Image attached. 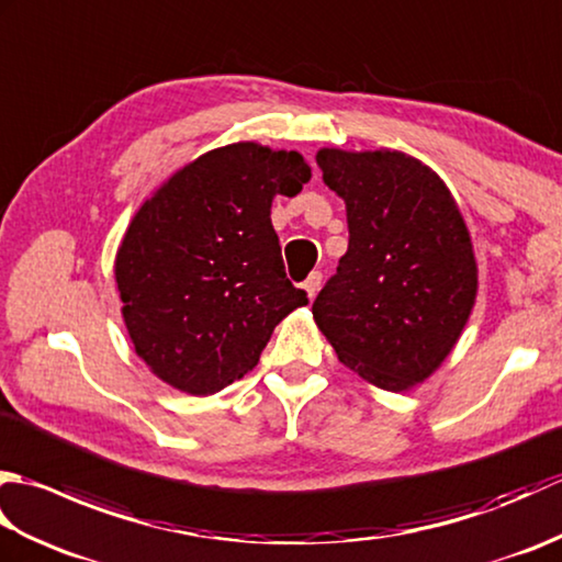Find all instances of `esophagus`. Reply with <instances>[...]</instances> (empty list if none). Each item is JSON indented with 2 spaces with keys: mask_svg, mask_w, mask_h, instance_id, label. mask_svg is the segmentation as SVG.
Wrapping results in <instances>:
<instances>
[{
  "mask_svg": "<svg viewBox=\"0 0 562 562\" xmlns=\"http://www.w3.org/2000/svg\"><path fill=\"white\" fill-rule=\"evenodd\" d=\"M321 280H324V274H321L318 270L308 274V278L304 280V292L308 294V300H314V296H316V292L321 288Z\"/></svg>",
  "mask_w": 562,
  "mask_h": 562,
  "instance_id": "34e87169",
  "label": "esophagus"
}]
</instances>
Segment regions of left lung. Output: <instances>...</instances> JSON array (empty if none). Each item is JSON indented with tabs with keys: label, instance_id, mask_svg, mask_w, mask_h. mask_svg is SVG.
I'll return each instance as SVG.
<instances>
[{
	"label": "left lung",
	"instance_id": "left-lung-1",
	"mask_svg": "<svg viewBox=\"0 0 562 562\" xmlns=\"http://www.w3.org/2000/svg\"><path fill=\"white\" fill-rule=\"evenodd\" d=\"M348 210V254L312 306L338 360L369 384L408 391L447 360L471 316L479 266L445 181L403 151L321 149Z\"/></svg>",
	"mask_w": 562,
	"mask_h": 562
}]
</instances>
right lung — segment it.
<instances>
[{
  "label": "right lung",
  "mask_w": 562,
  "mask_h": 562,
  "mask_svg": "<svg viewBox=\"0 0 562 562\" xmlns=\"http://www.w3.org/2000/svg\"><path fill=\"white\" fill-rule=\"evenodd\" d=\"M312 178L300 151L236 142L176 171L130 222L115 256L123 318L166 384L210 396L260 360L306 292L288 280L274 195Z\"/></svg>",
  "instance_id": "right-lung-1"
}]
</instances>
